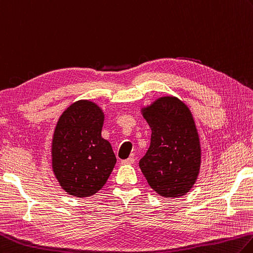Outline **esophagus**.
<instances>
[{"label":"esophagus","instance_id":"esophagus-1","mask_svg":"<svg viewBox=\"0 0 253 253\" xmlns=\"http://www.w3.org/2000/svg\"><path fill=\"white\" fill-rule=\"evenodd\" d=\"M134 162H135V158L129 157V158L125 159V160H122V164L123 165H131V164H134Z\"/></svg>","mask_w":253,"mask_h":253}]
</instances>
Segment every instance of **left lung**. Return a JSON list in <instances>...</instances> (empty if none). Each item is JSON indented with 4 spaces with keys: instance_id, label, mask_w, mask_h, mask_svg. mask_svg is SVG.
Segmentation results:
<instances>
[{
    "instance_id": "1",
    "label": "left lung",
    "mask_w": 253,
    "mask_h": 253,
    "mask_svg": "<svg viewBox=\"0 0 253 253\" xmlns=\"http://www.w3.org/2000/svg\"><path fill=\"white\" fill-rule=\"evenodd\" d=\"M151 128L150 146L139 167L149 186L163 197L185 196L198 177L201 149L192 115L177 97L158 98L142 109Z\"/></svg>"
}]
</instances>
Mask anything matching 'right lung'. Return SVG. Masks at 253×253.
Returning a JSON list of instances; mask_svg holds the SVG:
<instances>
[{"label":"right lung","instance_id":"right-lung-1","mask_svg":"<svg viewBox=\"0 0 253 253\" xmlns=\"http://www.w3.org/2000/svg\"><path fill=\"white\" fill-rule=\"evenodd\" d=\"M104 113L89 100L72 104L59 117L52 142V166L59 185L79 198L95 195L116 164L102 137Z\"/></svg>","mask_w":253,"mask_h":253}]
</instances>
